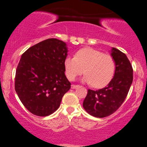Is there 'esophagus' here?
Returning <instances> with one entry per match:
<instances>
[{
  "instance_id": "esophagus-1",
  "label": "esophagus",
  "mask_w": 147,
  "mask_h": 147,
  "mask_svg": "<svg viewBox=\"0 0 147 147\" xmlns=\"http://www.w3.org/2000/svg\"><path fill=\"white\" fill-rule=\"evenodd\" d=\"M77 87H78V85H71V89H76Z\"/></svg>"
}]
</instances>
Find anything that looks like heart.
<instances>
[{
	"label": "heart",
	"instance_id": "obj_1",
	"mask_svg": "<svg viewBox=\"0 0 147 147\" xmlns=\"http://www.w3.org/2000/svg\"><path fill=\"white\" fill-rule=\"evenodd\" d=\"M64 69L69 80L85 74L82 81L92 84L96 88L106 86L113 78L115 63L110 55L92 48H85L78 51L75 57L67 56L64 60Z\"/></svg>",
	"mask_w": 147,
	"mask_h": 147
}]
</instances>
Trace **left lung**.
Instances as JSON below:
<instances>
[{"instance_id":"1","label":"left lung","mask_w":147,"mask_h":147,"mask_svg":"<svg viewBox=\"0 0 147 147\" xmlns=\"http://www.w3.org/2000/svg\"><path fill=\"white\" fill-rule=\"evenodd\" d=\"M110 55L115 63L114 77L100 90H88L82 106L90 115L103 118L115 113L124 101L133 82V68L127 56L115 48Z\"/></svg>"}]
</instances>
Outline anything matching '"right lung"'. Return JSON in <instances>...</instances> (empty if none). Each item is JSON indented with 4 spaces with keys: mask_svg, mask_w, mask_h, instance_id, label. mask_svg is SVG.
Masks as SVG:
<instances>
[{
    "mask_svg": "<svg viewBox=\"0 0 147 147\" xmlns=\"http://www.w3.org/2000/svg\"><path fill=\"white\" fill-rule=\"evenodd\" d=\"M67 52L65 42L51 38L32 46L21 55L16 71L15 91L33 115H51L70 89L63 65Z\"/></svg>",
    "mask_w": 147,
    "mask_h": 147,
    "instance_id": "right-lung-1",
    "label": "right lung"
}]
</instances>
